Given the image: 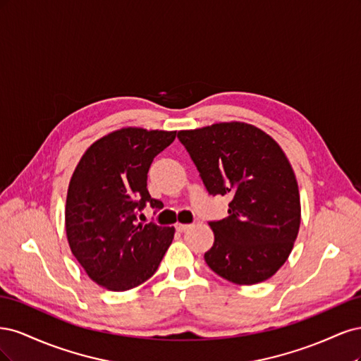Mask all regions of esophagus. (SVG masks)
<instances>
[{
	"label": "esophagus",
	"mask_w": 361,
	"mask_h": 361,
	"mask_svg": "<svg viewBox=\"0 0 361 361\" xmlns=\"http://www.w3.org/2000/svg\"><path fill=\"white\" fill-rule=\"evenodd\" d=\"M174 227H176V231H178V232H180V233H182V232H187L188 228L191 227V224H180V223H178V224L174 226Z\"/></svg>",
	"instance_id": "1"
}]
</instances>
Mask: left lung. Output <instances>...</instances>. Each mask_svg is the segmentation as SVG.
Wrapping results in <instances>:
<instances>
[{
	"label": "left lung",
	"mask_w": 361,
	"mask_h": 361,
	"mask_svg": "<svg viewBox=\"0 0 361 361\" xmlns=\"http://www.w3.org/2000/svg\"><path fill=\"white\" fill-rule=\"evenodd\" d=\"M178 138L211 195L232 197L227 216L209 221L204 260L215 274L256 285L285 264L301 221L298 183L285 152L264 130L241 122L179 130Z\"/></svg>",
	"instance_id": "8db88e82"
}]
</instances>
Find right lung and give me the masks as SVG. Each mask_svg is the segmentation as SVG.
<instances>
[{
    "mask_svg": "<svg viewBox=\"0 0 361 361\" xmlns=\"http://www.w3.org/2000/svg\"><path fill=\"white\" fill-rule=\"evenodd\" d=\"M176 130L123 128L85 150L69 182L66 235L73 256L93 281L110 290L133 289L155 274L174 227L138 223V214L162 202L147 191L154 158Z\"/></svg>",
    "mask_w": 361,
    "mask_h": 361,
    "instance_id": "1",
    "label": "right lung"
}]
</instances>
